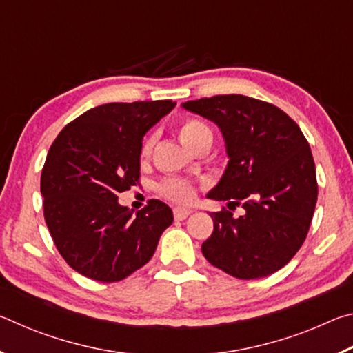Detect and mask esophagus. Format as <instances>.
Segmentation results:
<instances>
[{
  "label": "esophagus",
  "mask_w": 353,
  "mask_h": 353,
  "mask_svg": "<svg viewBox=\"0 0 353 353\" xmlns=\"http://www.w3.org/2000/svg\"><path fill=\"white\" fill-rule=\"evenodd\" d=\"M172 213H174V219H177V221H183L185 218H188V214L191 213V210H190V208L176 207L174 210H172Z\"/></svg>",
  "instance_id": "34e87169"
}]
</instances>
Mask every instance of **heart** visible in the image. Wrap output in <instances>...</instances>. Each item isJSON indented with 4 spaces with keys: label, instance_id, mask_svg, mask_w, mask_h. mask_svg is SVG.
<instances>
[{
    "label": "heart",
    "instance_id": "b5f03b06",
    "mask_svg": "<svg viewBox=\"0 0 353 353\" xmlns=\"http://www.w3.org/2000/svg\"><path fill=\"white\" fill-rule=\"evenodd\" d=\"M177 135L179 140H181L185 146L191 149L198 141L207 139V137H212V130L204 121H201V119L188 117L183 118L182 121L177 124ZM151 151L152 139L151 137H146L140 149L141 159L149 157ZM157 191L160 196H163V198L174 202H181V204L190 202L194 198V187L190 182L182 181V179H163V181L157 185Z\"/></svg>",
    "mask_w": 353,
    "mask_h": 353
}]
</instances>
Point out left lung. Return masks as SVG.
Segmentation results:
<instances>
[{
    "mask_svg": "<svg viewBox=\"0 0 353 353\" xmlns=\"http://www.w3.org/2000/svg\"><path fill=\"white\" fill-rule=\"evenodd\" d=\"M183 107L216 123L225 140L229 165L207 196L229 201L230 210L245 208L238 219L225 207L210 213L213 234L202 254L236 279L274 274L305 241L318 201L307 139L277 105L243 94H216Z\"/></svg>",
    "mask_w": 353,
    "mask_h": 353,
    "instance_id": "1",
    "label": "left lung"
}]
</instances>
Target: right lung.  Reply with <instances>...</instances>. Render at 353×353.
Masks as SVG:
<instances>
[{"mask_svg": "<svg viewBox=\"0 0 353 353\" xmlns=\"http://www.w3.org/2000/svg\"><path fill=\"white\" fill-rule=\"evenodd\" d=\"M171 99L110 103L77 117L56 137L41 170L43 216L59 254L82 276L112 283L151 260L172 224L159 199L141 210L118 204L140 185L143 135L174 109Z\"/></svg>", "mask_w": 353, "mask_h": 353, "instance_id": "right-lung-1", "label": "right lung"}]
</instances>
